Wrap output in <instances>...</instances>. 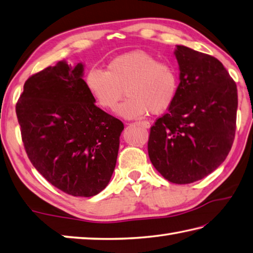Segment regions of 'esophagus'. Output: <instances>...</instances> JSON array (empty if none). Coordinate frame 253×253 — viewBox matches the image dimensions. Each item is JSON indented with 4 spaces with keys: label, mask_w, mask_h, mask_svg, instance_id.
Returning <instances> with one entry per match:
<instances>
[{
    "label": "esophagus",
    "mask_w": 253,
    "mask_h": 253,
    "mask_svg": "<svg viewBox=\"0 0 253 253\" xmlns=\"http://www.w3.org/2000/svg\"><path fill=\"white\" fill-rule=\"evenodd\" d=\"M139 123L141 124V126H142L143 127H145V129H149L150 126V122H148V121H139Z\"/></svg>",
    "instance_id": "1"
}]
</instances>
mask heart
I'll list each match as a JSON object with an SVG mask.
<instances>
[{
    "label": "heart",
    "mask_w": 253,
    "mask_h": 253,
    "mask_svg": "<svg viewBox=\"0 0 253 253\" xmlns=\"http://www.w3.org/2000/svg\"><path fill=\"white\" fill-rule=\"evenodd\" d=\"M84 84L95 103L105 111L117 109L126 93L129 99L120 106L119 112L132 119L169 110L178 95L179 75L169 62L135 50L114 57L105 71L90 69L84 77Z\"/></svg>",
    "instance_id": "b5f03b06"
}]
</instances>
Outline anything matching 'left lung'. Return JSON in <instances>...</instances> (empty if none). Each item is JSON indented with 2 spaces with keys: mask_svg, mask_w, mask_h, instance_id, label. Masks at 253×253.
Here are the masks:
<instances>
[{
  "mask_svg": "<svg viewBox=\"0 0 253 253\" xmlns=\"http://www.w3.org/2000/svg\"><path fill=\"white\" fill-rule=\"evenodd\" d=\"M174 53L180 66L178 95L150 129L148 152L163 178L188 184L213 172L231 150L238 91L214 56L183 45Z\"/></svg>",
  "mask_w": 253,
  "mask_h": 253,
  "instance_id": "8db88e82",
  "label": "left lung"
}]
</instances>
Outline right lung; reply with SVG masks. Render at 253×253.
Returning <instances> with one entry per match:
<instances>
[{"mask_svg":"<svg viewBox=\"0 0 253 253\" xmlns=\"http://www.w3.org/2000/svg\"><path fill=\"white\" fill-rule=\"evenodd\" d=\"M82 75L65 62L31 75L15 109L35 169L70 196L93 197L112 176L124 126L94 104Z\"/></svg>","mask_w":253,"mask_h":253,"instance_id":"add662e5","label":"right lung"}]
</instances>
